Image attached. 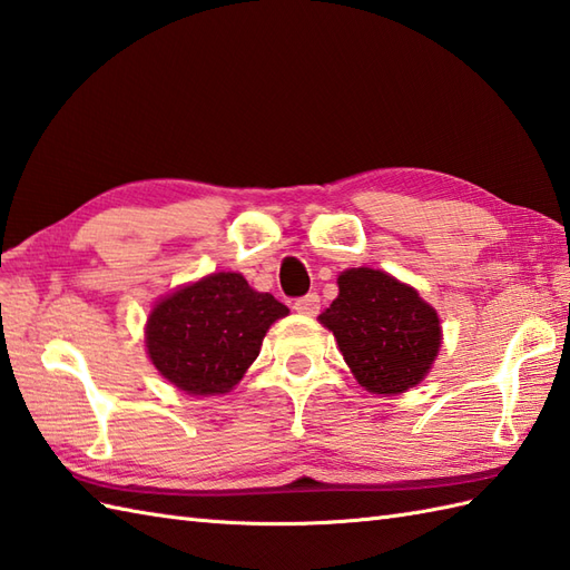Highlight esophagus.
I'll list each match as a JSON object with an SVG mask.
<instances>
[{"mask_svg":"<svg viewBox=\"0 0 570 570\" xmlns=\"http://www.w3.org/2000/svg\"><path fill=\"white\" fill-rule=\"evenodd\" d=\"M294 308L298 313H304V316H316V313L321 311V298L318 294H306L294 301Z\"/></svg>","mask_w":570,"mask_h":570,"instance_id":"1","label":"esophagus"}]
</instances>
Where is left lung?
Instances as JSON below:
<instances>
[{"label": "left lung", "mask_w": 570, "mask_h": 570, "mask_svg": "<svg viewBox=\"0 0 570 570\" xmlns=\"http://www.w3.org/2000/svg\"><path fill=\"white\" fill-rule=\"evenodd\" d=\"M337 288L318 321L333 331L357 382L374 394L419 384L441 347L435 311L411 286L365 266L343 272Z\"/></svg>", "instance_id": "1"}]
</instances>
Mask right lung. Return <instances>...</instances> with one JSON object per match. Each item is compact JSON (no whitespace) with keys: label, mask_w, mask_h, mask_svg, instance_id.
<instances>
[{"label":"right lung","mask_w":570,"mask_h":570,"mask_svg":"<svg viewBox=\"0 0 570 570\" xmlns=\"http://www.w3.org/2000/svg\"><path fill=\"white\" fill-rule=\"evenodd\" d=\"M288 308L242 274L220 272L159 301L147 323L149 357L188 394H223L242 380L266 331Z\"/></svg>","instance_id":"obj_1"}]
</instances>
